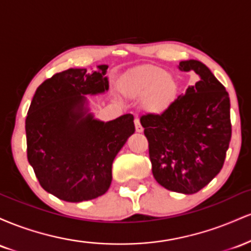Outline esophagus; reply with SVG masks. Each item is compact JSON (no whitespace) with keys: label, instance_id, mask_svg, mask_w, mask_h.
Here are the masks:
<instances>
[{"label":"esophagus","instance_id":"esophagus-1","mask_svg":"<svg viewBox=\"0 0 251 251\" xmlns=\"http://www.w3.org/2000/svg\"><path fill=\"white\" fill-rule=\"evenodd\" d=\"M134 126H135V131L138 132V133H142V132L144 131L142 124H140L139 119H134Z\"/></svg>","mask_w":251,"mask_h":251}]
</instances>
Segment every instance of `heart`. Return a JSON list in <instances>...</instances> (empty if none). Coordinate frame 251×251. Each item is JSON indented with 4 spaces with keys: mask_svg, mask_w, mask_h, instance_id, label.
Instances as JSON below:
<instances>
[{
    "mask_svg": "<svg viewBox=\"0 0 251 251\" xmlns=\"http://www.w3.org/2000/svg\"><path fill=\"white\" fill-rule=\"evenodd\" d=\"M122 91L129 98H142L140 107L146 113L162 114L177 99L179 83L172 74L155 66H144L125 76Z\"/></svg>",
    "mask_w": 251,
    "mask_h": 251,
    "instance_id": "1",
    "label": "heart"
}]
</instances>
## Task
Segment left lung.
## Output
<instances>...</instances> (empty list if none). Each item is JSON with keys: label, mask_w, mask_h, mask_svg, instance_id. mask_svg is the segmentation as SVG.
Returning a JSON list of instances; mask_svg holds the SVG:
<instances>
[{"label": "left lung", "mask_w": 251, "mask_h": 251, "mask_svg": "<svg viewBox=\"0 0 251 251\" xmlns=\"http://www.w3.org/2000/svg\"><path fill=\"white\" fill-rule=\"evenodd\" d=\"M181 72L200 80L162 114L140 118L149 140L154 179L170 191L192 195L220 174L231 139L230 99L224 86L197 60L180 61Z\"/></svg>", "instance_id": "left-lung-1"}]
</instances>
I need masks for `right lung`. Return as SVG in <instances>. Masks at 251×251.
Listing matches in <instances>:
<instances>
[{
    "label": "right lung",
    "mask_w": 251,
    "mask_h": 251,
    "mask_svg": "<svg viewBox=\"0 0 251 251\" xmlns=\"http://www.w3.org/2000/svg\"><path fill=\"white\" fill-rule=\"evenodd\" d=\"M88 73L70 68L43 81L25 118L28 162L43 189L77 203L107 191L112 164L134 133L132 114L101 122L89 111L87 96L108 91L107 65Z\"/></svg>",
    "instance_id": "obj_1"
}]
</instances>
